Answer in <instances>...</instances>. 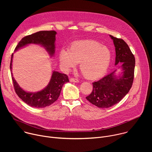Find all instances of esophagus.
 Here are the masks:
<instances>
[{
	"label": "esophagus",
	"instance_id": "obj_1",
	"mask_svg": "<svg viewBox=\"0 0 152 152\" xmlns=\"http://www.w3.org/2000/svg\"><path fill=\"white\" fill-rule=\"evenodd\" d=\"M70 81L72 82H76V83H78L79 82V80L77 79H75V78H70Z\"/></svg>",
	"mask_w": 152,
	"mask_h": 152
}]
</instances>
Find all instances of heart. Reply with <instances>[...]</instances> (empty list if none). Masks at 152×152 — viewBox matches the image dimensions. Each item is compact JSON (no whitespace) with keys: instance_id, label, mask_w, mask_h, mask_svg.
<instances>
[{"instance_id":"1","label":"heart","mask_w":152,"mask_h":152,"mask_svg":"<svg viewBox=\"0 0 152 152\" xmlns=\"http://www.w3.org/2000/svg\"><path fill=\"white\" fill-rule=\"evenodd\" d=\"M111 52L106 46L92 39L75 41L69 50L62 49L59 60L62 67L66 71L75 67L80 62L79 69L85 77L97 79L104 75L111 61Z\"/></svg>"}]
</instances>
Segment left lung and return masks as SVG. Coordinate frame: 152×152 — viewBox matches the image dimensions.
Masks as SVG:
<instances>
[{
    "label": "left lung",
    "mask_w": 152,
    "mask_h": 152,
    "mask_svg": "<svg viewBox=\"0 0 152 152\" xmlns=\"http://www.w3.org/2000/svg\"><path fill=\"white\" fill-rule=\"evenodd\" d=\"M115 49V65L121 63V72L117 74V69L102 79L93 83L92 93L86 97L91 103L101 108H107L118 103L131 88L135 59L127 43L122 39L110 35Z\"/></svg>",
    "instance_id": "left-lung-1"
}]
</instances>
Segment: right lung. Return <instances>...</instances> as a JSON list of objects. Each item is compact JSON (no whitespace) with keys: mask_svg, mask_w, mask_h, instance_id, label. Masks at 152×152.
I'll return each mask as SVG.
<instances>
[{"mask_svg":"<svg viewBox=\"0 0 152 152\" xmlns=\"http://www.w3.org/2000/svg\"><path fill=\"white\" fill-rule=\"evenodd\" d=\"M56 32L54 31H39L25 37L19 41L14 52L31 44L39 45L45 48L50 57L55 53V40ZM12 54L10 70L14 87L18 96L29 106L34 107H45L52 104L59 97L62 86L69 82L68 76L64 73L53 71L50 80L45 88L37 92H28L21 88L13 77L12 73Z\"/></svg>","mask_w":152,"mask_h":152,"instance_id":"add662e5","label":"right lung"}]
</instances>
